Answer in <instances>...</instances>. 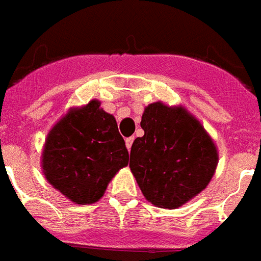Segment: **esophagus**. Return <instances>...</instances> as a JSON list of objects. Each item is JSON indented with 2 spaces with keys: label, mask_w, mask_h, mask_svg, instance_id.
I'll return each mask as SVG.
<instances>
[{
  "label": "esophagus",
  "mask_w": 261,
  "mask_h": 261,
  "mask_svg": "<svg viewBox=\"0 0 261 261\" xmlns=\"http://www.w3.org/2000/svg\"><path fill=\"white\" fill-rule=\"evenodd\" d=\"M133 142H134V137H130L126 139V147L127 150L131 149V146H133Z\"/></svg>",
  "instance_id": "obj_1"
}]
</instances>
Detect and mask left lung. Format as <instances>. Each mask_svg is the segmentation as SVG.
<instances>
[{"label": "left lung", "instance_id": "1", "mask_svg": "<svg viewBox=\"0 0 261 261\" xmlns=\"http://www.w3.org/2000/svg\"><path fill=\"white\" fill-rule=\"evenodd\" d=\"M145 135L131 146L130 169L146 200L175 209L201 193L215 174L219 152L188 110L151 103L142 115Z\"/></svg>", "mask_w": 261, "mask_h": 261}]
</instances>
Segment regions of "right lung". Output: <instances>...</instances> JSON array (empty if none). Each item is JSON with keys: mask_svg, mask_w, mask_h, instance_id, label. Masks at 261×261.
Listing matches in <instances>:
<instances>
[{"mask_svg": "<svg viewBox=\"0 0 261 261\" xmlns=\"http://www.w3.org/2000/svg\"><path fill=\"white\" fill-rule=\"evenodd\" d=\"M127 165L128 151L115 118L99 100L69 110L49 131L41 155L46 181L80 205L100 200Z\"/></svg>", "mask_w": 261, "mask_h": 261, "instance_id": "obj_1", "label": "right lung"}]
</instances>
